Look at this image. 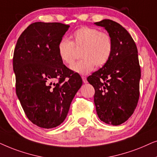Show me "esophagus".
<instances>
[{
    "mask_svg": "<svg viewBox=\"0 0 157 157\" xmlns=\"http://www.w3.org/2000/svg\"><path fill=\"white\" fill-rule=\"evenodd\" d=\"M82 81H83V82H84V83H87V78H86V77H85V76H82Z\"/></svg>",
    "mask_w": 157,
    "mask_h": 157,
    "instance_id": "1",
    "label": "esophagus"
}]
</instances>
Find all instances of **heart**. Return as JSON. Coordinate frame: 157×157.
I'll use <instances>...</instances> for the list:
<instances>
[{
    "label": "heart",
    "instance_id": "heart-1",
    "mask_svg": "<svg viewBox=\"0 0 157 157\" xmlns=\"http://www.w3.org/2000/svg\"><path fill=\"white\" fill-rule=\"evenodd\" d=\"M72 41L62 38L57 45L59 59L67 65L74 63L75 48L80 49V61L73 64L71 69L75 72L85 75L90 72L95 66L102 67L110 59L113 52V40L108 33L88 26L78 29L72 35Z\"/></svg>",
    "mask_w": 157,
    "mask_h": 157
}]
</instances>
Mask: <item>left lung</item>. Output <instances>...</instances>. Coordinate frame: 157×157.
Returning a JSON list of instances; mask_svg holds the SVG:
<instances>
[{"label":"left lung","mask_w":157,"mask_h":157,"mask_svg":"<svg viewBox=\"0 0 157 157\" xmlns=\"http://www.w3.org/2000/svg\"><path fill=\"white\" fill-rule=\"evenodd\" d=\"M95 24L108 31L113 47L107 63L87 80L95 89L94 103L99 118L118 126L130 118L139 101L141 68L137 47L130 33L117 22L104 19Z\"/></svg>","instance_id":"1"}]
</instances>
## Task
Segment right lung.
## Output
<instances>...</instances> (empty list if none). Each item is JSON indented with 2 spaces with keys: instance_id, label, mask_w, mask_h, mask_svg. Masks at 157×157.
<instances>
[{
  "instance_id": "add662e5",
  "label": "right lung",
  "mask_w": 157,
  "mask_h": 157,
  "mask_svg": "<svg viewBox=\"0 0 157 157\" xmlns=\"http://www.w3.org/2000/svg\"><path fill=\"white\" fill-rule=\"evenodd\" d=\"M69 28L61 23H33L14 49L16 95L27 118L41 128L63 122L82 85L80 75L67 67L57 54L58 43Z\"/></svg>"
}]
</instances>
